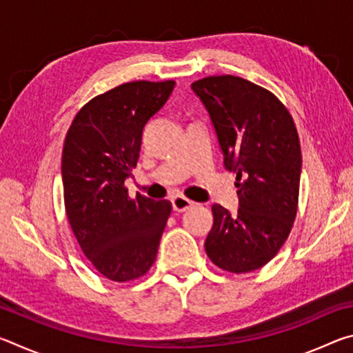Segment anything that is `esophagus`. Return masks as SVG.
Segmentation results:
<instances>
[{
  "label": "esophagus",
  "instance_id": "obj_1",
  "mask_svg": "<svg viewBox=\"0 0 353 353\" xmlns=\"http://www.w3.org/2000/svg\"><path fill=\"white\" fill-rule=\"evenodd\" d=\"M171 202H172V208H174L176 212H185L194 205L193 201L183 198V196H174V198L171 199Z\"/></svg>",
  "mask_w": 353,
  "mask_h": 353
}]
</instances>
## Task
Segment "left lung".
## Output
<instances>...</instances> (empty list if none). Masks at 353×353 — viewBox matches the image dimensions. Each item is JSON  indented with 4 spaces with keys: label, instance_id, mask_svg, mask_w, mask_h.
I'll use <instances>...</instances> for the list:
<instances>
[{
    "label": "left lung",
    "instance_id": "8db88e82",
    "mask_svg": "<svg viewBox=\"0 0 353 353\" xmlns=\"http://www.w3.org/2000/svg\"><path fill=\"white\" fill-rule=\"evenodd\" d=\"M191 88L212 118L224 166L236 172L238 210L212 205L205 252L227 272L260 270L296 219L302 155L294 121L276 94L243 77L208 76Z\"/></svg>",
    "mask_w": 353,
    "mask_h": 353
}]
</instances>
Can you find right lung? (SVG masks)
<instances>
[{
    "mask_svg": "<svg viewBox=\"0 0 353 353\" xmlns=\"http://www.w3.org/2000/svg\"><path fill=\"white\" fill-rule=\"evenodd\" d=\"M174 85V81L121 83L88 101L65 137L68 223L94 270L113 282H129L151 270L170 218V201L141 194L132 199L124 181L140 157L143 129Z\"/></svg>",
    "mask_w": 353,
    "mask_h": 353,
    "instance_id": "right-lung-1",
    "label": "right lung"
}]
</instances>
